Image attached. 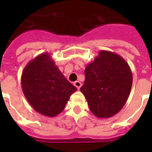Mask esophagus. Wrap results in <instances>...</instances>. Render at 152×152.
<instances>
[{
	"instance_id": "1",
	"label": "esophagus",
	"mask_w": 152,
	"mask_h": 152,
	"mask_svg": "<svg viewBox=\"0 0 152 152\" xmlns=\"http://www.w3.org/2000/svg\"><path fill=\"white\" fill-rule=\"evenodd\" d=\"M74 86H76L77 89H80V87H81V86H82V84L80 82V81H78V80H77V81H75V82H74Z\"/></svg>"
}]
</instances>
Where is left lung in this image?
Wrapping results in <instances>:
<instances>
[{"label": "left lung", "mask_w": 152, "mask_h": 152, "mask_svg": "<svg viewBox=\"0 0 152 152\" xmlns=\"http://www.w3.org/2000/svg\"><path fill=\"white\" fill-rule=\"evenodd\" d=\"M86 80L80 91L89 109L99 118L117 114L126 103L133 83L130 66L119 54L100 50L85 70Z\"/></svg>", "instance_id": "8db88e82"}]
</instances>
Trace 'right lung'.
I'll list each match as a JSON object with an SVG mask.
<instances>
[{
  "label": "right lung",
  "instance_id": "add662e5",
  "mask_svg": "<svg viewBox=\"0 0 152 152\" xmlns=\"http://www.w3.org/2000/svg\"><path fill=\"white\" fill-rule=\"evenodd\" d=\"M26 99L38 113L54 117L63 112L76 88L63 76L49 53H43L25 66L21 76Z\"/></svg>",
  "mask_w": 152,
  "mask_h": 152
}]
</instances>
